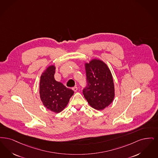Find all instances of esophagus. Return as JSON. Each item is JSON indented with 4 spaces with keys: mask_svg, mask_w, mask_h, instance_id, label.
<instances>
[{
    "mask_svg": "<svg viewBox=\"0 0 158 158\" xmlns=\"http://www.w3.org/2000/svg\"><path fill=\"white\" fill-rule=\"evenodd\" d=\"M73 89L74 90V91H75V92H76L77 91V89H78V88H77V87H73V89Z\"/></svg>",
    "mask_w": 158,
    "mask_h": 158,
    "instance_id": "esophagus-1",
    "label": "esophagus"
}]
</instances>
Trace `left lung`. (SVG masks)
<instances>
[{"instance_id":"8db88e82","label":"left lung","mask_w":158,"mask_h":158,"mask_svg":"<svg viewBox=\"0 0 158 158\" xmlns=\"http://www.w3.org/2000/svg\"><path fill=\"white\" fill-rule=\"evenodd\" d=\"M87 86L82 94L89 105L96 110L109 106L114 97V87L110 69L99 60L85 64Z\"/></svg>"}]
</instances>
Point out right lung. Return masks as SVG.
<instances>
[{
  "instance_id": "add662e5",
  "label": "right lung",
  "mask_w": 158,
  "mask_h": 158,
  "mask_svg": "<svg viewBox=\"0 0 158 158\" xmlns=\"http://www.w3.org/2000/svg\"><path fill=\"white\" fill-rule=\"evenodd\" d=\"M55 67H48L42 73L40 80V94L42 102L49 110L60 113L67 106L74 91L67 88L54 78Z\"/></svg>"
}]
</instances>
